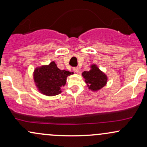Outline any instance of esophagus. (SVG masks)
<instances>
[{"instance_id": "34e87169", "label": "esophagus", "mask_w": 147, "mask_h": 147, "mask_svg": "<svg viewBox=\"0 0 147 147\" xmlns=\"http://www.w3.org/2000/svg\"><path fill=\"white\" fill-rule=\"evenodd\" d=\"M73 70L76 72V73H78V72H79V68H78V67H75V68H73Z\"/></svg>"}]
</instances>
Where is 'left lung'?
<instances>
[{
    "label": "left lung",
    "instance_id": "left-lung-1",
    "mask_svg": "<svg viewBox=\"0 0 147 147\" xmlns=\"http://www.w3.org/2000/svg\"><path fill=\"white\" fill-rule=\"evenodd\" d=\"M82 76L88 88L92 91L99 90L107 84V76L96 64H92L89 71L83 72Z\"/></svg>",
    "mask_w": 147,
    "mask_h": 147
}]
</instances>
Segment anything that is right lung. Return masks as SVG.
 Instances as JSON below:
<instances>
[{
    "label": "right lung",
    "instance_id": "obj_1",
    "mask_svg": "<svg viewBox=\"0 0 147 147\" xmlns=\"http://www.w3.org/2000/svg\"><path fill=\"white\" fill-rule=\"evenodd\" d=\"M74 72L61 70L57 68L55 61L49 65L35 68L33 72V79L38 90L46 96H55L61 92V88L66 85L68 76Z\"/></svg>",
    "mask_w": 147,
    "mask_h": 147
}]
</instances>
